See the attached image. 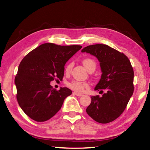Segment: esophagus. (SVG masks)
Instances as JSON below:
<instances>
[{
	"mask_svg": "<svg viewBox=\"0 0 150 150\" xmlns=\"http://www.w3.org/2000/svg\"><path fill=\"white\" fill-rule=\"evenodd\" d=\"M73 94H75V95H76V96H83L82 94H81V93H79V92H73Z\"/></svg>",
	"mask_w": 150,
	"mask_h": 150,
	"instance_id": "obj_1",
	"label": "esophagus"
}]
</instances>
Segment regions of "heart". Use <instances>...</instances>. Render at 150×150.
I'll return each mask as SVG.
<instances>
[{
  "mask_svg": "<svg viewBox=\"0 0 150 150\" xmlns=\"http://www.w3.org/2000/svg\"><path fill=\"white\" fill-rule=\"evenodd\" d=\"M83 64L84 66L86 67L87 70H90L91 69H95L96 67V64L93 59L92 58H85L83 60ZM72 67V63L68 64L66 68H65V71L66 73H68L71 69ZM67 86L71 89L74 90L75 91L77 92H83L84 89L88 88L89 87V84L86 82H81V81H72L71 82L67 83Z\"/></svg>",
  "mask_w": 150,
  "mask_h": 150,
  "instance_id": "b5f03b06",
  "label": "heart"
}]
</instances>
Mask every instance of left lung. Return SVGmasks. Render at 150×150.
Wrapping results in <instances>:
<instances>
[{"label": "left lung", "mask_w": 150, "mask_h": 150, "mask_svg": "<svg viewBox=\"0 0 150 150\" xmlns=\"http://www.w3.org/2000/svg\"><path fill=\"white\" fill-rule=\"evenodd\" d=\"M81 52L98 59L102 74L94 89L102 93L105 91L102 97L91 96L86 111L96 122L108 123L121 115L134 92L132 65L123 53L105 45L88 46Z\"/></svg>", "instance_id": "8db88e82"}]
</instances>
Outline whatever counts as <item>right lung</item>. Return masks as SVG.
<instances>
[{"label":"right lung","mask_w":150,"mask_h":150,"mask_svg":"<svg viewBox=\"0 0 150 150\" xmlns=\"http://www.w3.org/2000/svg\"><path fill=\"white\" fill-rule=\"evenodd\" d=\"M82 47L45 43L24 57L15 77L18 102L27 115L44 122L60 110L65 98L72 94L66 87L53 88L50 81L62 80L64 66Z\"/></svg>","instance_id":"obj_1"}]
</instances>
